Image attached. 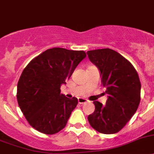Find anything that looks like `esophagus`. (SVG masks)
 <instances>
[{
    "instance_id": "1",
    "label": "esophagus",
    "mask_w": 154,
    "mask_h": 154,
    "mask_svg": "<svg viewBox=\"0 0 154 154\" xmlns=\"http://www.w3.org/2000/svg\"><path fill=\"white\" fill-rule=\"evenodd\" d=\"M88 100L84 98H79V104H84V103H87Z\"/></svg>"
}]
</instances>
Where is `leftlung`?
Segmentation results:
<instances>
[{"label":"left lung","mask_w":154,"mask_h":154,"mask_svg":"<svg viewBox=\"0 0 154 154\" xmlns=\"http://www.w3.org/2000/svg\"><path fill=\"white\" fill-rule=\"evenodd\" d=\"M89 60L100 72L106 88V106L94 101L95 110L88 116L91 126L102 134L122 129L137 111L140 100V82L132 64L109 48L88 51Z\"/></svg>","instance_id":"left-lung-1"}]
</instances>
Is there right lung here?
<instances>
[{
  "instance_id": "right-lung-1",
  "label": "right lung",
  "mask_w": 154,
  "mask_h": 154,
  "mask_svg": "<svg viewBox=\"0 0 154 154\" xmlns=\"http://www.w3.org/2000/svg\"><path fill=\"white\" fill-rule=\"evenodd\" d=\"M85 57L84 51L51 48L23 69L17 85V101L32 128L46 134L65 128L78 99L60 94V86Z\"/></svg>"
}]
</instances>
